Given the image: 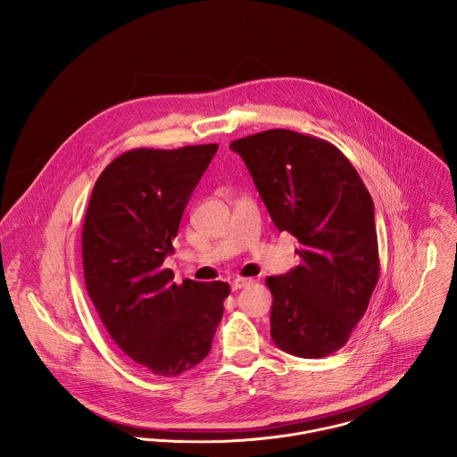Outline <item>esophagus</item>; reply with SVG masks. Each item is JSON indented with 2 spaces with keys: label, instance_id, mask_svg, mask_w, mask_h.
<instances>
[{
  "label": "esophagus",
  "instance_id": "obj_1",
  "mask_svg": "<svg viewBox=\"0 0 457 457\" xmlns=\"http://www.w3.org/2000/svg\"><path fill=\"white\" fill-rule=\"evenodd\" d=\"M252 283H253L252 278H236V279H232L230 287H232V290H239V288H245V287H248Z\"/></svg>",
  "mask_w": 457,
  "mask_h": 457
}]
</instances>
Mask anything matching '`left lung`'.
Instances as JSON below:
<instances>
[{
    "instance_id": "left-lung-1",
    "label": "left lung",
    "mask_w": 457,
    "mask_h": 457,
    "mask_svg": "<svg viewBox=\"0 0 457 457\" xmlns=\"http://www.w3.org/2000/svg\"><path fill=\"white\" fill-rule=\"evenodd\" d=\"M246 163L272 223L301 243L303 263L269 276L270 337L283 352L319 359L345 346L380 274L375 205L330 142L265 130L230 144Z\"/></svg>"
}]
</instances>
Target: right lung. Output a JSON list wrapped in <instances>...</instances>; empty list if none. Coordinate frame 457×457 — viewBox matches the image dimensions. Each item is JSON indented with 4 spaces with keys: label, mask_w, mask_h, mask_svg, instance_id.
Listing matches in <instances>:
<instances>
[{
    "label": "right lung",
    "mask_w": 457,
    "mask_h": 457,
    "mask_svg": "<svg viewBox=\"0 0 457 457\" xmlns=\"http://www.w3.org/2000/svg\"><path fill=\"white\" fill-rule=\"evenodd\" d=\"M216 151L218 144L127 151L96 179L84 216L87 294L114 343L158 377L205 359L230 292L223 281L176 285L162 267Z\"/></svg>",
    "instance_id": "add662e5"
}]
</instances>
